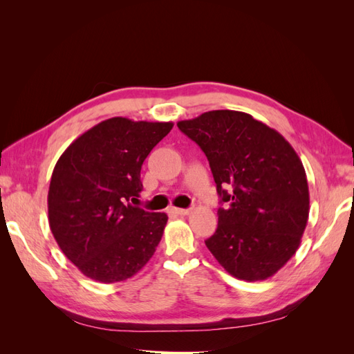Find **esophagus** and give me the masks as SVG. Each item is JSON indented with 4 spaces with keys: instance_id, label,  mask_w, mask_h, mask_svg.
Here are the masks:
<instances>
[{
    "instance_id": "1",
    "label": "esophagus",
    "mask_w": 354,
    "mask_h": 354,
    "mask_svg": "<svg viewBox=\"0 0 354 354\" xmlns=\"http://www.w3.org/2000/svg\"><path fill=\"white\" fill-rule=\"evenodd\" d=\"M173 211L176 214H178V216H187V214L190 212V209H186V208H173Z\"/></svg>"
}]
</instances>
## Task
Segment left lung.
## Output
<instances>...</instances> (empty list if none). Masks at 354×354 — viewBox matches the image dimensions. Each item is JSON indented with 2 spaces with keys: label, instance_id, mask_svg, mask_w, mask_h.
Listing matches in <instances>:
<instances>
[{
  "label": "left lung",
  "instance_id": "8db88e82",
  "mask_svg": "<svg viewBox=\"0 0 354 354\" xmlns=\"http://www.w3.org/2000/svg\"><path fill=\"white\" fill-rule=\"evenodd\" d=\"M177 127L207 155L226 205L207 248L238 279H269L297 252L307 226L301 159L282 134L245 112L209 111Z\"/></svg>",
  "mask_w": 354,
  "mask_h": 354
}]
</instances>
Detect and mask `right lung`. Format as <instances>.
<instances>
[{
  "label": "right lung",
  "instance_id": "right-lung-1",
  "mask_svg": "<svg viewBox=\"0 0 354 354\" xmlns=\"http://www.w3.org/2000/svg\"><path fill=\"white\" fill-rule=\"evenodd\" d=\"M173 125L115 116L81 134L59 158L47 198L50 229L90 279L127 281L155 254L167 214L131 202L143 190L145 159Z\"/></svg>",
  "mask_w": 354,
  "mask_h": 354
}]
</instances>
